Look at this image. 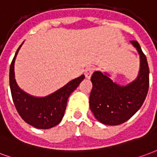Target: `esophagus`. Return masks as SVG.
Instances as JSON below:
<instances>
[{"label":"esophagus","instance_id":"1","mask_svg":"<svg viewBox=\"0 0 157 157\" xmlns=\"http://www.w3.org/2000/svg\"><path fill=\"white\" fill-rule=\"evenodd\" d=\"M94 71V68L93 67H90L85 69V73H84V74H85V77H86V78L90 79V78H91V76H92Z\"/></svg>","mask_w":157,"mask_h":157}]
</instances>
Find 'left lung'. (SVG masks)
I'll use <instances>...</instances> for the list:
<instances>
[{
  "label": "left lung",
  "mask_w": 157,
  "mask_h": 157,
  "mask_svg": "<svg viewBox=\"0 0 157 157\" xmlns=\"http://www.w3.org/2000/svg\"><path fill=\"white\" fill-rule=\"evenodd\" d=\"M130 43L140 55V70L136 79L121 85L113 82L106 72L95 71L91 77L90 109L102 124L117 125L127 121L139 110L147 95L150 73L147 59L137 41Z\"/></svg>",
  "instance_id": "obj_1"
}]
</instances>
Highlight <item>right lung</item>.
Wrapping results in <instances>:
<instances>
[{"label": "right lung", "mask_w": 157, "mask_h": 157, "mask_svg": "<svg viewBox=\"0 0 157 157\" xmlns=\"http://www.w3.org/2000/svg\"><path fill=\"white\" fill-rule=\"evenodd\" d=\"M16 52L10 66V89L15 107L21 119L36 129L47 130L58 124L64 115L67 99L84 79V75L74 78L64 86L45 97H35L21 90L16 82L14 63L21 47Z\"/></svg>", "instance_id": "right-lung-1"}]
</instances>
